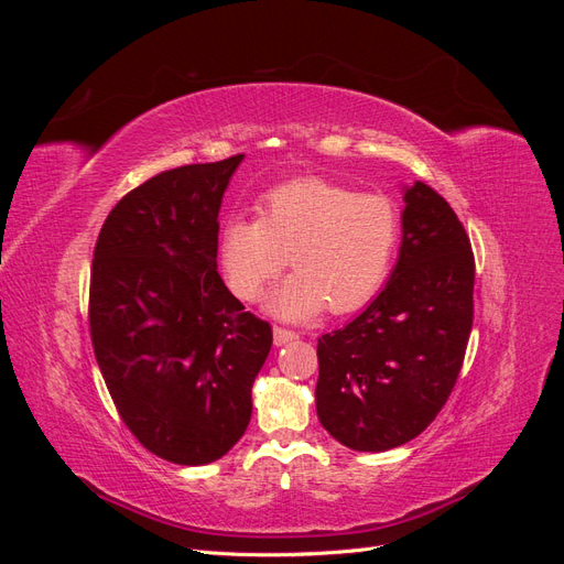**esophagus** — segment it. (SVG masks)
I'll return each mask as SVG.
<instances>
[{
    "instance_id": "34e87169",
    "label": "esophagus",
    "mask_w": 564,
    "mask_h": 564,
    "mask_svg": "<svg viewBox=\"0 0 564 564\" xmlns=\"http://www.w3.org/2000/svg\"><path fill=\"white\" fill-rule=\"evenodd\" d=\"M299 334L292 329H284V327H275L272 329V340H275V346H284L289 340H296Z\"/></svg>"
}]
</instances>
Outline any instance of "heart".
<instances>
[{
    "label": "heart",
    "instance_id": "b5f03b06",
    "mask_svg": "<svg viewBox=\"0 0 564 564\" xmlns=\"http://www.w3.org/2000/svg\"><path fill=\"white\" fill-rule=\"evenodd\" d=\"M400 240V214L386 195L355 193L322 178L286 183L261 204V218L232 216L218 240L230 292L256 301L286 259L294 275L265 301L282 319H308L324 305L350 313L383 284Z\"/></svg>",
    "mask_w": 564,
    "mask_h": 564
}]
</instances>
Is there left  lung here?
<instances>
[{
  "instance_id": "left-lung-1",
  "label": "left lung",
  "mask_w": 564,
  "mask_h": 564,
  "mask_svg": "<svg viewBox=\"0 0 564 564\" xmlns=\"http://www.w3.org/2000/svg\"><path fill=\"white\" fill-rule=\"evenodd\" d=\"M402 242L386 286L344 329L317 338V416L355 452H388L429 429L458 379L473 327L475 261L447 199L404 185Z\"/></svg>"
}]
</instances>
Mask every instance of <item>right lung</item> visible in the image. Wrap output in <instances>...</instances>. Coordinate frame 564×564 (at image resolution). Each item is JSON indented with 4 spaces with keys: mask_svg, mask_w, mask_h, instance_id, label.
<instances>
[{
    "mask_svg": "<svg viewBox=\"0 0 564 564\" xmlns=\"http://www.w3.org/2000/svg\"><path fill=\"white\" fill-rule=\"evenodd\" d=\"M235 155L152 176L115 204L91 265L89 327L119 416L178 466L232 449L272 346L218 275V212Z\"/></svg>",
    "mask_w": 564,
    "mask_h": 564,
    "instance_id": "right-lung-1",
    "label": "right lung"
}]
</instances>
